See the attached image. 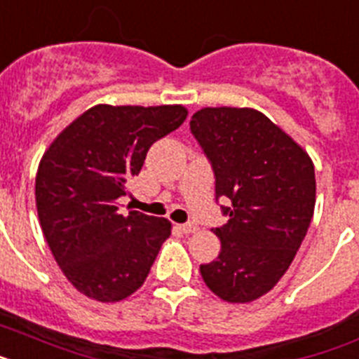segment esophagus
Returning a JSON list of instances; mask_svg holds the SVG:
<instances>
[{
	"label": "esophagus",
	"instance_id": "34e87169",
	"mask_svg": "<svg viewBox=\"0 0 359 359\" xmlns=\"http://www.w3.org/2000/svg\"><path fill=\"white\" fill-rule=\"evenodd\" d=\"M179 228L184 231V233H195V231L198 230V226L195 224V222H186V224H180Z\"/></svg>",
	"mask_w": 359,
	"mask_h": 359
}]
</instances>
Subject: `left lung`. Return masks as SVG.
I'll return each instance as SVG.
<instances>
[{"label": "left lung", "mask_w": 359, "mask_h": 359, "mask_svg": "<svg viewBox=\"0 0 359 359\" xmlns=\"http://www.w3.org/2000/svg\"><path fill=\"white\" fill-rule=\"evenodd\" d=\"M189 129L212 164L215 201L228 222L215 228L221 254L201 264L208 288L248 303L285 276L305 239L316 204L314 164L272 120L248 107H204Z\"/></svg>", "instance_id": "8db88e82"}]
</instances>
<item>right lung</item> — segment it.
Listing matches in <instances>:
<instances>
[{"instance_id": "obj_1", "label": "right lung", "mask_w": 359, "mask_h": 359, "mask_svg": "<svg viewBox=\"0 0 359 359\" xmlns=\"http://www.w3.org/2000/svg\"><path fill=\"white\" fill-rule=\"evenodd\" d=\"M188 116L182 105H95L63 129L36 175L41 230L76 290L102 303L142 287L171 233L165 219L118 212L149 147Z\"/></svg>"}]
</instances>
